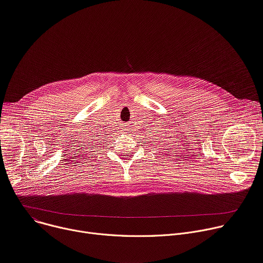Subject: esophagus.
<instances>
[{
  "label": "esophagus",
  "instance_id": "1",
  "mask_svg": "<svg viewBox=\"0 0 263 263\" xmlns=\"http://www.w3.org/2000/svg\"><path fill=\"white\" fill-rule=\"evenodd\" d=\"M125 129H126V128H125ZM127 130H128V129H127Z\"/></svg>",
  "mask_w": 263,
  "mask_h": 263
}]
</instances>
